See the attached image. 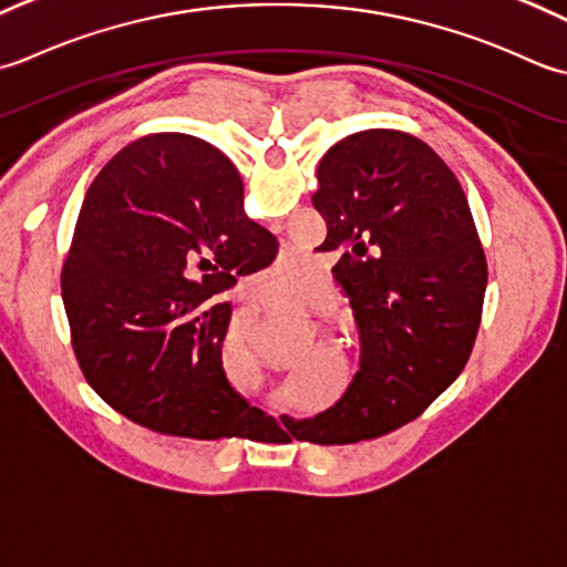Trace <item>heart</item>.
<instances>
[{
  "label": "heart",
  "mask_w": 567,
  "mask_h": 567,
  "mask_svg": "<svg viewBox=\"0 0 567 567\" xmlns=\"http://www.w3.org/2000/svg\"><path fill=\"white\" fill-rule=\"evenodd\" d=\"M276 279H279V281H284V274H276Z\"/></svg>",
  "instance_id": "heart-1"
}]
</instances>
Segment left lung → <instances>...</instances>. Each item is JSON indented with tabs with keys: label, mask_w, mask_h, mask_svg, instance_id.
I'll list each match as a JSON object with an SVG mask.
<instances>
[{
	"label": "left lung",
	"mask_w": 567,
	"mask_h": 567,
	"mask_svg": "<svg viewBox=\"0 0 567 567\" xmlns=\"http://www.w3.org/2000/svg\"><path fill=\"white\" fill-rule=\"evenodd\" d=\"M316 210L360 328V372L298 441L350 445L431 406L465 369L482 320L487 259L455 173L406 132L344 136L318 166ZM326 239V245H328Z\"/></svg>",
	"instance_id": "left-lung-1"
}]
</instances>
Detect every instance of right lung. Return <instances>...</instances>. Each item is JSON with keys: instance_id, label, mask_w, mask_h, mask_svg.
<instances>
[{"instance_id": "obj_1", "label": "right lung", "mask_w": 567, "mask_h": 567, "mask_svg": "<svg viewBox=\"0 0 567 567\" xmlns=\"http://www.w3.org/2000/svg\"><path fill=\"white\" fill-rule=\"evenodd\" d=\"M241 200L233 161L188 134L124 146L85 193L61 274L73 350L87 384L148 431L193 441L284 433L223 369L233 306L217 296L279 251Z\"/></svg>"}]
</instances>
